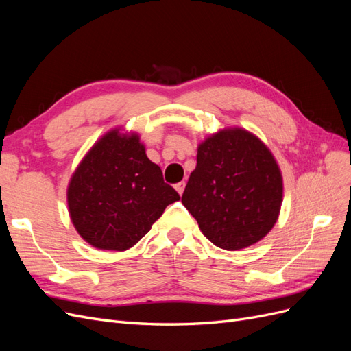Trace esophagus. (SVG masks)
<instances>
[{
    "mask_svg": "<svg viewBox=\"0 0 351 351\" xmlns=\"http://www.w3.org/2000/svg\"><path fill=\"white\" fill-rule=\"evenodd\" d=\"M184 187H186V183H184V182H180V183H177V184L174 186V189L177 190V193H178V195H183V192H184Z\"/></svg>",
    "mask_w": 351,
    "mask_h": 351,
    "instance_id": "obj_1",
    "label": "esophagus"
}]
</instances>
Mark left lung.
Wrapping results in <instances>:
<instances>
[{"label": "left lung", "mask_w": 351, "mask_h": 351, "mask_svg": "<svg viewBox=\"0 0 351 351\" xmlns=\"http://www.w3.org/2000/svg\"><path fill=\"white\" fill-rule=\"evenodd\" d=\"M182 196L204 236L224 250L261 241L282 204V174L269 147L241 127H224L197 146Z\"/></svg>", "instance_id": "obj_1"}]
</instances>
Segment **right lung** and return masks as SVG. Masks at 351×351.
I'll list each match as a JSON object with an SVG mask.
<instances>
[{"mask_svg": "<svg viewBox=\"0 0 351 351\" xmlns=\"http://www.w3.org/2000/svg\"><path fill=\"white\" fill-rule=\"evenodd\" d=\"M178 199L161 168L146 156L139 133L121 127L93 143L67 186L73 226L99 250L133 247Z\"/></svg>", "mask_w": 351, "mask_h": 351, "instance_id": "right-lung-1", "label": "right lung"}]
</instances>
